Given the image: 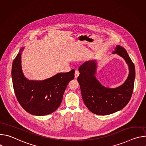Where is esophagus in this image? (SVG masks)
I'll return each instance as SVG.
<instances>
[{
	"mask_svg": "<svg viewBox=\"0 0 146 146\" xmlns=\"http://www.w3.org/2000/svg\"><path fill=\"white\" fill-rule=\"evenodd\" d=\"M79 74H80V73H79V72H78V70H76V71H75L74 77H75V78H77L78 77V76H79Z\"/></svg>",
	"mask_w": 146,
	"mask_h": 146,
	"instance_id": "obj_1",
	"label": "esophagus"
}]
</instances>
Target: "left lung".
Returning <instances> with one entry per match:
<instances>
[{"label": "left lung", "instance_id": "1", "mask_svg": "<svg viewBox=\"0 0 146 146\" xmlns=\"http://www.w3.org/2000/svg\"><path fill=\"white\" fill-rule=\"evenodd\" d=\"M112 54L122 57L129 67V74L123 84L115 88L102 86L97 80V64L95 61L86 62L78 68L80 74L77 81L82 98L87 108L96 115H105L122 109L129 102L133 90L135 67L126 50L117 46Z\"/></svg>", "mask_w": 146, "mask_h": 146}]
</instances>
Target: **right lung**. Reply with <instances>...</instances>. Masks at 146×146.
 Instances as JSON below:
<instances>
[{"label": "right lung", "instance_id": "obj_1", "mask_svg": "<svg viewBox=\"0 0 146 146\" xmlns=\"http://www.w3.org/2000/svg\"><path fill=\"white\" fill-rule=\"evenodd\" d=\"M21 49L14 59L11 69L13 85L19 103L28 113L45 115L55 111L60 106L69 82L74 78V70L59 73L41 81L29 80L21 68Z\"/></svg>", "mask_w": 146, "mask_h": 146}]
</instances>
